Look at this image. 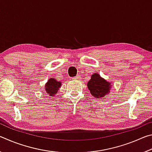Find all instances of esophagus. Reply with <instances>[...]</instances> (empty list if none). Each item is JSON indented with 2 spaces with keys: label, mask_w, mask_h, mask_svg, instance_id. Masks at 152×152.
I'll return each instance as SVG.
<instances>
[{
  "label": "esophagus",
  "mask_w": 152,
  "mask_h": 152,
  "mask_svg": "<svg viewBox=\"0 0 152 152\" xmlns=\"http://www.w3.org/2000/svg\"><path fill=\"white\" fill-rule=\"evenodd\" d=\"M80 75H77L76 76L74 77V78L73 79H74V80H78V79H80Z\"/></svg>",
  "instance_id": "obj_1"
}]
</instances>
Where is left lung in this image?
<instances>
[{
	"label": "left lung",
	"mask_w": 152,
	"mask_h": 152,
	"mask_svg": "<svg viewBox=\"0 0 152 152\" xmlns=\"http://www.w3.org/2000/svg\"><path fill=\"white\" fill-rule=\"evenodd\" d=\"M87 86L91 94L95 98L100 99L110 93L112 88L111 82L102 78L99 74L95 73L91 76V78L87 83Z\"/></svg>",
	"instance_id": "obj_1"
}]
</instances>
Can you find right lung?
<instances>
[{"label": "right lung", "mask_w": 152, "mask_h": 152, "mask_svg": "<svg viewBox=\"0 0 152 152\" xmlns=\"http://www.w3.org/2000/svg\"><path fill=\"white\" fill-rule=\"evenodd\" d=\"M61 86V82H58L56 79L51 78L48 80V82L45 84V91L50 96H55Z\"/></svg>", "instance_id": "obj_1"}]
</instances>
